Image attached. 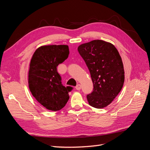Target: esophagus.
Instances as JSON below:
<instances>
[{"instance_id":"esophagus-1","label":"esophagus","mask_w":150,"mask_h":150,"mask_svg":"<svg viewBox=\"0 0 150 150\" xmlns=\"http://www.w3.org/2000/svg\"><path fill=\"white\" fill-rule=\"evenodd\" d=\"M76 89L77 90H80V89H81V84H77V86H76Z\"/></svg>"}]
</instances>
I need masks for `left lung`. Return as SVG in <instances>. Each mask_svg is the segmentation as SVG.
Segmentation results:
<instances>
[{
  "mask_svg": "<svg viewBox=\"0 0 150 150\" xmlns=\"http://www.w3.org/2000/svg\"><path fill=\"white\" fill-rule=\"evenodd\" d=\"M78 51L86 62L93 83L87 95L90 106L103 108L114 100L122 88L125 71L121 57L114 45L94 40L80 45Z\"/></svg>",
  "mask_w": 150,
  "mask_h": 150,
  "instance_id": "left-lung-1",
  "label": "left lung"
}]
</instances>
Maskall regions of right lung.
<instances>
[{
	"label": "right lung",
	"instance_id": "right-lung-1",
	"mask_svg": "<svg viewBox=\"0 0 150 150\" xmlns=\"http://www.w3.org/2000/svg\"><path fill=\"white\" fill-rule=\"evenodd\" d=\"M67 45L44 46L36 49L29 71V87L33 96L49 110L59 111L69 99L71 86H64L57 67L69 56Z\"/></svg>",
	"mask_w": 150,
	"mask_h": 150
}]
</instances>
